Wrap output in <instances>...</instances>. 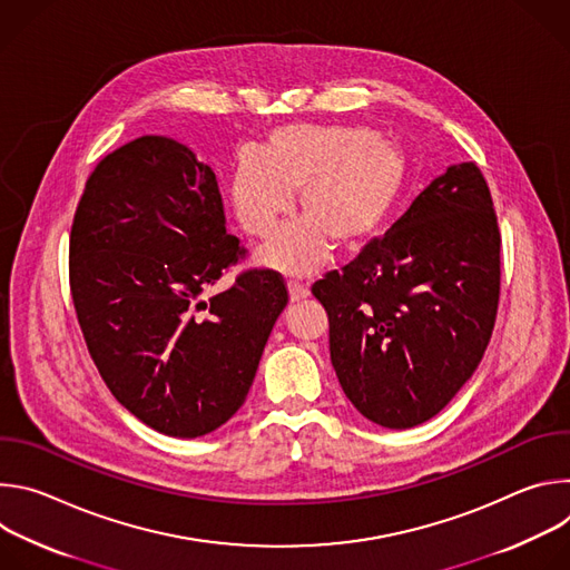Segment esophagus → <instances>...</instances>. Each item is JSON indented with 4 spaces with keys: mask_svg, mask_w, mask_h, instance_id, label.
I'll list each match as a JSON object with an SVG mask.
<instances>
[{
    "mask_svg": "<svg viewBox=\"0 0 570 570\" xmlns=\"http://www.w3.org/2000/svg\"><path fill=\"white\" fill-rule=\"evenodd\" d=\"M288 295H291L293 302H297V299H304V297L308 295V288H306L304 284L291 279V282H288Z\"/></svg>",
    "mask_w": 570,
    "mask_h": 570,
    "instance_id": "obj_1",
    "label": "esophagus"
}]
</instances>
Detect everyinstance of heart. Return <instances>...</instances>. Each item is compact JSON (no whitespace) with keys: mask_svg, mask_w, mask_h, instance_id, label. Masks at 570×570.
Segmentation results:
<instances>
[{"mask_svg":"<svg viewBox=\"0 0 570 570\" xmlns=\"http://www.w3.org/2000/svg\"><path fill=\"white\" fill-rule=\"evenodd\" d=\"M401 183V153L372 130L293 124L275 130L259 155H240L232 205L243 232L264 240L291 214L293 191H299L304 218L268 243L259 259L288 275H306L327 259L334 240L350 250L370 238Z\"/></svg>","mask_w":570,"mask_h":570,"instance_id":"obj_1","label":"heart"}]
</instances>
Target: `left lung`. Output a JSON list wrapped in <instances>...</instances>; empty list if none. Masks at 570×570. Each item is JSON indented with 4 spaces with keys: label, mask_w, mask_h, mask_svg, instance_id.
Returning a JSON list of instances; mask_svg holds the SVG:
<instances>
[{
    "label": "left lung",
    "mask_w": 570,
    "mask_h": 570,
    "mask_svg": "<svg viewBox=\"0 0 570 570\" xmlns=\"http://www.w3.org/2000/svg\"><path fill=\"white\" fill-rule=\"evenodd\" d=\"M311 293L361 415L399 431L438 415L478 367L499 311L501 232L480 169L449 167Z\"/></svg>",
    "instance_id": "1"
}]
</instances>
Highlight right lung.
I'll return each instance as SVG.
<instances>
[{"mask_svg": "<svg viewBox=\"0 0 570 570\" xmlns=\"http://www.w3.org/2000/svg\"><path fill=\"white\" fill-rule=\"evenodd\" d=\"M246 259L214 171L176 139H132L90 174L69 234L71 302L101 379L146 426L200 438L246 401L288 302L271 268L205 299Z\"/></svg>", "mask_w": 570, "mask_h": 570, "instance_id": "1", "label": "right lung"}]
</instances>
